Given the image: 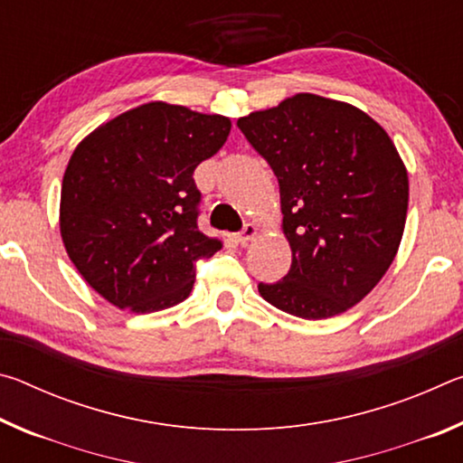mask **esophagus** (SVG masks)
<instances>
[{"label":"esophagus","instance_id":"obj_1","mask_svg":"<svg viewBox=\"0 0 463 463\" xmlns=\"http://www.w3.org/2000/svg\"><path fill=\"white\" fill-rule=\"evenodd\" d=\"M257 234V226L255 224H245L242 226V231L241 232H237V234H232V239L237 241V242H241V245H245V242H249L250 239H253Z\"/></svg>","mask_w":463,"mask_h":463}]
</instances>
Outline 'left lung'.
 I'll return each instance as SVG.
<instances>
[{
  "mask_svg": "<svg viewBox=\"0 0 463 463\" xmlns=\"http://www.w3.org/2000/svg\"><path fill=\"white\" fill-rule=\"evenodd\" d=\"M237 127L279 184L292 265L260 294L288 315L328 318L362 300L401 245L409 175L394 143L355 106L298 93Z\"/></svg>",
  "mask_w": 463,
  "mask_h": 463,
  "instance_id": "obj_1",
  "label": "left lung"
}]
</instances>
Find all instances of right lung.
Returning <instances> with one entry per match:
<instances>
[{
  "label": "right lung",
  "instance_id": "right-lung-1",
  "mask_svg": "<svg viewBox=\"0 0 463 463\" xmlns=\"http://www.w3.org/2000/svg\"><path fill=\"white\" fill-rule=\"evenodd\" d=\"M229 132L224 116L151 101L77 145L61 187V237L109 304L145 315L190 296L195 263L222 247L198 229L192 175Z\"/></svg>",
  "mask_w": 463,
  "mask_h": 463
}]
</instances>
